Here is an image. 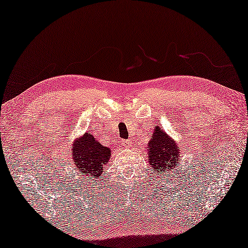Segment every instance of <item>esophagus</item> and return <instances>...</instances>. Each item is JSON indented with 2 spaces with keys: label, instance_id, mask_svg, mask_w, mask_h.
<instances>
[{
  "label": "esophagus",
  "instance_id": "1",
  "mask_svg": "<svg viewBox=\"0 0 248 248\" xmlns=\"http://www.w3.org/2000/svg\"><path fill=\"white\" fill-rule=\"evenodd\" d=\"M132 141L131 140H125V141H123V145L125 147V148H129L132 146Z\"/></svg>",
  "mask_w": 248,
  "mask_h": 248
}]
</instances>
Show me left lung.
<instances>
[{
	"label": "left lung",
	"instance_id": "obj_1",
	"mask_svg": "<svg viewBox=\"0 0 248 248\" xmlns=\"http://www.w3.org/2000/svg\"><path fill=\"white\" fill-rule=\"evenodd\" d=\"M146 148L148 163L152 167L151 170L154 172L164 174L165 171H170L178 166L180 147L159 125H156L153 130V137Z\"/></svg>",
	"mask_w": 248,
	"mask_h": 248
}]
</instances>
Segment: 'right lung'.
Here are the masks:
<instances>
[{"label":"right lung","mask_w":248,"mask_h":248,"mask_svg":"<svg viewBox=\"0 0 248 248\" xmlns=\"http://www.w3.org/2000/svg\"><path fill=\"white\" fill-rule=\"evenodd\" d=\"M71 157L76 168L85 177L102 178L103 169L109 163L110 148L103 146L90 132H85L73 144Z\"/></svg>","instance_id":"add662e5"}]
</instances>
